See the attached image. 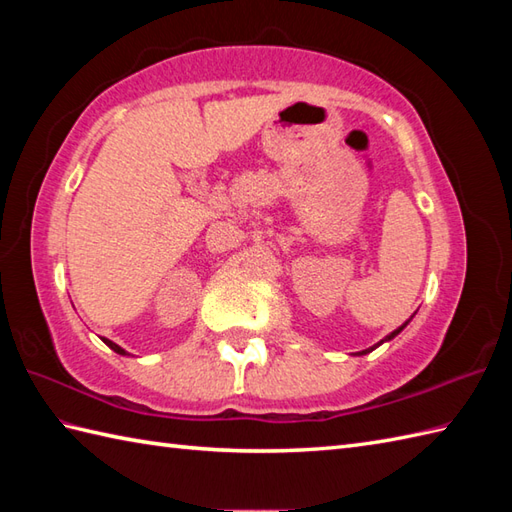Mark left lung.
Here are the masks:
<instances>
[{"mask_svg": "<svg viewBox=\"0 0 512 512\" xmlns=\"http://www.w3.org/2000/svg\"><path fill=\"white\" fill-rule=\"evenodd\" d=\"M407 323H409V321H407ZM407 323H402L398 330H394V332H391V334H387V336H385V341H391V339H394V336H398L402 330L407 328ZM385 341H380V343H385ZM380 343H378V345H380ZM374 347H376V345H374ZM374 347H372V350H374ZM365 352H367V350H365ZM365 352H361V354H365Z\"/></svg>", "mask_w": 512, "mask_h": 512, "instance_id": "obj_1", "label": "left lung"}]
</instances>
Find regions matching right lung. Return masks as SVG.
<instances>
[{
  "instance_id": "right-lung-1",
  "label": "right lung",
  "mask_w": 512,
  "mask_h": 512,
  "mask_svg": "<svg viewBox=\"0 0 512 512\" xmlns=\"http://www.w3.org/2000/svg\"><path fill=\"white\" fill-rule=\"evenodd\" d=\"M103 343H105L107 347H112V350H114L116 354H123V356H127V352L123 350V347H121V345H116L114 341H110V339H103Z\"/></svg>"
}]
</instances>
